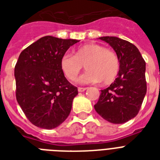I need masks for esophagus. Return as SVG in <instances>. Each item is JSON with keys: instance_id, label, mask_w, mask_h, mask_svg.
<instances>
[{"instance_id": "34e87169", "label": "esophagus", "mask_w": 160, "mask_h": 160, "mask_svg": "<svg viewBox=\"0 0 160 160\" xmlns=\"http://www.w3.org/2000/svg\"><path fill=\"white\" fill-rule=\"evenodd\" d=\"M86 89L87 88H81V87H79L78 88V92H84Z\"/></svg>"}]
</instances>
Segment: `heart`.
Segmentation results:
<instances>
[{
    "label": "heart",
    "mask_w": 160,
    "mask_h": 160,
    "mask_svg": "<svg viewBox=\"0 0 160 160\" xmlns=\"http://www.w3.org/2000/svg\"><path fill=\"white\" fill-rule=\"evenodd\" d=\"M83 66L87 71L79 78L80 83L101 81L108 85L112 83L118 75L120 61L116 52L97 43L82 45L74 51V56L66 53L61 58V69L70 81L77 78Z\"/></svg>",
    "instance_id": "b5f03b06"
}]
</instances>
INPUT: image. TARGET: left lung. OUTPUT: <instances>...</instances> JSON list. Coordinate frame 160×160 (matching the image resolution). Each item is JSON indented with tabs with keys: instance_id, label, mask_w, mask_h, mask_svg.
Masks as SVG:
<instances>
[{
	"instance_id": "8db88e82",
	"label": "left lung",
	"mask_w": 160,
	"mask_h": 160,
	"mask_svg": "<svg viewBox=\"0 0 160 160\" xmlns=\"http://www.w3.org/2000/svg\"><path fill=\"white\" fill-rule=\"evenodd\" d=\"M99 39L108 43L120 61L118 78L108 88L101 90L94 108L112 123H123L138 114L147 92L145 61L135 46L115 37Z\"/></svg>"
}]
</instances>
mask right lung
Returning <instances> with one entry per match:
<instances>
[{
  "instance_id": "1",
  "label": "right lung",
  "mask_w": 160,
  "mask_h": 160,
  "mask_svg": "<svg viewBox=\"0 0 160 160\" xmlns=\"http://www.w3.org/2000/svg\"><path fill=\"white\" fill-rule=\"evenodd\" d=\"M78 42L46 36L20 54L14 71L16 97L27 119L37 127L57 128L71 112L78 92L64 76L60 60Z\"/></svg>"
}]
</instances>
